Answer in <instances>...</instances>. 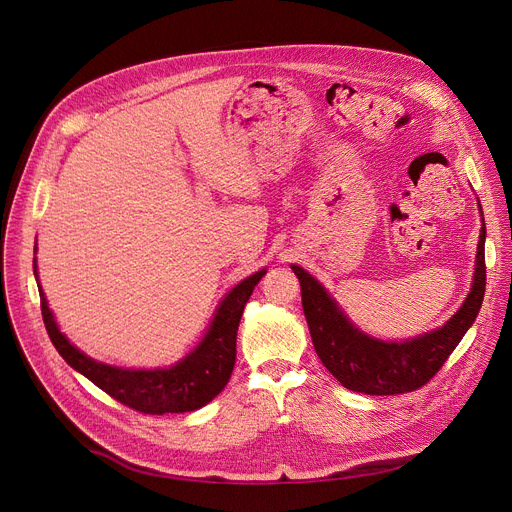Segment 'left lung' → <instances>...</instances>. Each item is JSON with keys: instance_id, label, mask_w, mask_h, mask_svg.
<instances>
[{"instance_id": "8db88e82", "label": "left lung", "mask_w": 512, "mask_h": 512, "mask_svg": "<svg viewBox=\"0 0 512 512\" xmlns=\"http://www.w3.org/2000/svg\"><path fill=\"white\" fill-rule=\"evenodd\" d=\"M478 210L482 227L466 300L444 326L413 338L383 340L362 332L312 273L300 265H291V271L300 279L302 306L314 348L342 387L367 395H399L419 389L442 369L474 324L484 300L486 223L480 202Z\"/></svg>"}]
</instances>
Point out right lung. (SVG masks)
Here are the masks:
<instances>
[{"label":"right lung","instance_id":"obj_1","mask_svg":"<svg viewBox=\"0 0 512 512\" xmlns=\"http://www.w3.org/2000/svg\"><path fill=\"white\" fill-rule=\"evenodd\" d=\"M265 273L267 267L241 279L227 291L223 300L218 302L198 344L178 362L158 369H127L87 356L66 338V334L60 332L54 314L48 308L34 259V275L40 285L42 318L58 354L72 369L119 403L150 415L200 409L227 387L237 358L239 322L255 285Z\"/></svg>","mask_w":512,"mask_h":512}]
</instances>
